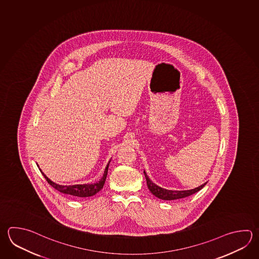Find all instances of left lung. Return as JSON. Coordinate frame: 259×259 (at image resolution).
<instances>
[{"label":"left lung","instance_id":"1","mask_svg":"<svg viewBox=\"0 0 259 259\" xmlns=\"http://www.w3.org/2000/svg\"><path fill=\"white\" fill-rule=\"evenodd\" d=\"M144 176L147 181V186L149 190L158 198L163 199V200H174V199H178V198H187L191 196L193 194L199 191L201 188L206 185V183L202 184L201 186H199L198 188H194V189H189V190H168L164 189L161 187H158L157 185H155L154 183L152 182V180L148 178L147 174L144 171Z\"/></svg>","mask_w":259,"mask_h":259}]
</instances>
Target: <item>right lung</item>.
Returning <instances> with one entry per match:
<instances>
[{
  "mask_svg": "<svg viewBox=\"0 0 259 259\" xmlns=\"http://www.w3.org/2000/svg\"><path fill=\"white\" fill-rule=\"evenodd\" d=\"M109 162L107 164V167L105 169L104 175L102 177L101 179L97 183L94 184H83V185H72V186H61V185H58L56 183L52 182L51 179L47 178L46 176L44 175V172H42V175L45 177L48 183L51 185V187L57 189L58 191L63 193V194H67V195H71L73 197H78V198H87V197H91L96 195L97 192H99L101 190L104 184L106 181L107 178V170H108V166H109Z\"/></svg>",
  "mask_w": 259,
  "mask_h": 259,
  "instance_id": "obj_1",
  "label": "right lung"
}]
</instances>
